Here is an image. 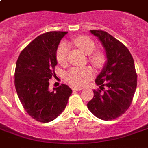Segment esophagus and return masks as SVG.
<instances>
[{"label":"esophagus","instance_id":"34e87169","mask_svg":"<svg viewBox=\"0 0 148 148\" xmlns=\"http://www.w3.org/2000/svg\"><path fill=\"white\" fill-rule=\"evenodd\" d=\"M72 90L73 91H80V90H82L81 88H72Z\"/></svg>","mask_w":148,"mask_h":148}]
</instances>
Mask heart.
Listing matches in <instances>:
<instances>
[{
  "label": "heart",
  "instance_id": "1",
  "mask_svg": "<svg viewBox=\"0 0 148 148\" xmlns=\"http://www.w3.org/2000/svg\"><path fill=\"white\" fill-rule=\"evenodd\" d=\"M72 44L84 53L89 55V62L97 68H101L106 62L105 54L101 51H95V43L87 36H80L72 40ZM68 45L62 43L56 52V59L58 64L65 65L67 62ZM94 71L90 67H72L65 73V80L74 87H83L92 78Z\"/></svg>",
  "mask_w": 148,
  "mask_h": 148
}]
</instances>
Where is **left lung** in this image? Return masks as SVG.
<instances>
[{
    "label": "left lung",
    "mask_w": 148,
    "mask_h": 148,
    "mask_svg": "<svg viewBox=\"0 0 148 148\" xmlns=\"http://www.w3.org/2000/svg\"><path fill=\"white\" fill-rule=\"evenodd\" d=\"M104 47L107 62L95 80L100 90H94V97L88 103L93 114L103 121L116 119L131 105L137 88L138 76L129 50L110 34L90 30Z\"/></svg>",
    "instance_id": "obj_1"
}]
</instances>
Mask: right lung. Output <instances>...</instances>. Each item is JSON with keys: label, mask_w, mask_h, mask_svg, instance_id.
I'll return each mask as SVG.
<instances>
[{"label": "right lung", "mask_w": 148, "mask_h": 148, "mask_svg": "<svg viewBox=\"0 0 148 148\" xmlns=\"http://www.w3.org/2000/svg\"><path fill=\"white\" fill-rule=\"evenodd\" d=\"M66 31H50L38 36L21 52L16 63L14 85L27 113L36 121L47 123L67 106L72 90L62 84L52 91L49 80L55 76L56 52Z\"/></svg>", "instance_id": "1"}]
</instances>
